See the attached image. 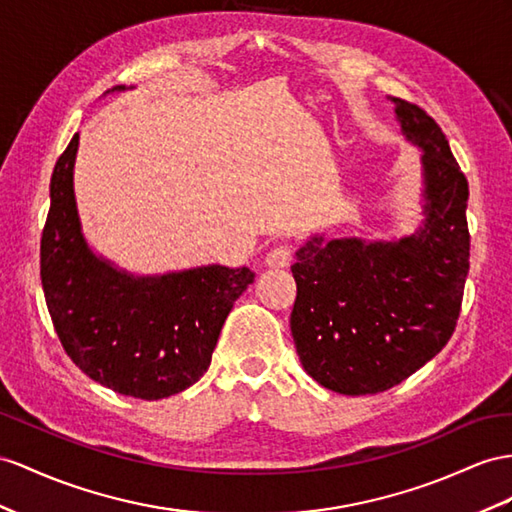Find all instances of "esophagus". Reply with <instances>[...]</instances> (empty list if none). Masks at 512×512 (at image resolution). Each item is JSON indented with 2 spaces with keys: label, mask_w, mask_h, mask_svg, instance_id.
Instances as JSON below:
<instances>
[{
  "label": "esophagus",
  "mask_w": 512,
  "mask_h": 512,
  "mask_svg": "<svg viewBox=\"0 0 512 512\" xmlns=\"http://www.w3.org/2000/svg\"><path fill=\"white\" fill-rule=\"evenodd\" d=\"M290 261H292V246H287V244L274 246L266 253V264L270 268H285Z\"/></svg>",
  "instance_id": "esophagus-1"
}]
</instances>
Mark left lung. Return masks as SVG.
Masks as SVG:
<instances>
[{"label": "left lung", "mask_w": 512, "mask_h": 512, "mask_svg": "<svg viewBox=\"0 0 512 512\" xmlns=\"http://www.w3.org/2000/svg\"><path fill=\"white\" fill-rule=\"evenodd\" d=\"M391 101L402 134L422 149V227L387 242L313 235L292 266L300 363L344 396L391 389L441 352L469 272L467 179L435 119L415 103Z\"/></svg>", "instance_id": "1"}]
</instances>
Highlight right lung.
<instances>
[{"label":"right lung","mask_w":512,"mask_h":512,"mask_svg":"<svg viewBox=\"0 0 512 512\" xmlns=\"http://www.w3.org/2000/svg\"><path fill=\"white\" fill-rule=\"evenodd\" d=\"M77 144L80 134L49 183L41 281L51 322L64 352L99 385L140 400L168 398L207 372L222 324L255 272L212 264L136 277L97 257L75 203Z\"/></svg>","instance_id":"right-lung-1"}]
</instances>
